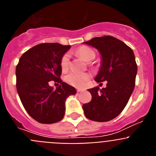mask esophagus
<instances>
[{"mask_svg":"<svg viewBox=\"0 0 156 156\" xmlns=\"http://www.w3.org/2000/svg\"><path fill=\"white\" fill-rule=\"evenodd\" d=\"M77 92H78V93H79V92H81L82 91V90H80V89H77Z\"/></svg>","mask_w":156,"mask_h":156,"instance_id":"obj_1","label":"esophagus"}]
</instances>
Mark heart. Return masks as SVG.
I'll return each mask as SVG.
<instances>
[{"mask_svg": "<svg viewBox=\"0 0 156 156\" xmlns=\"http://www.w3.org/2000/svg\"><path fill=\"white\" fill-rule=\"evenodd\" d=\"M76 54L82 58L84 61L90 62L95 58V52L89 47L82 46L76 50ZM61 68L63 71L66 70L69 64V56L68 54H65L61 59ZM90 79V75L88 73H70L66 76V81L72 86L76 87H83Z\"/></svg>", "mask_w": 156, "mask_h": 156, "instance_id": "b5f03b06", "label": "heart"}]
</instances>
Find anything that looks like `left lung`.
<instances>
[{"mask_svg":"<svg viewBox=\"0 0 156 156\" xmlns=\"http://www.w3.org/2000/svg\"><path fill=\"white\" fill-rule=\"evenodd\" d=\"M84 44L96 48L101 56L94 80L108 83L105 88L88 89L92 98L83 105V109L89 119L107 122L121 113L133 93L137 72L134 54L125 43L111 36L94 37Z\"/></svg>","mask_w":156,"mask_h":156,"instance_id":"1","label":"left lung"}]
</instances>
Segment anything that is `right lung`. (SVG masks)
Returning <instances> with one entry per match:
<instances>
[{"instance_id": "right-lung-1", "label": "right lung", "mask_w": 156, "mask_h": 156, "mask_svg": "<svg viewBox=\"0 0 156 156\" xmlns=\"http://www.w3.org/2000/svg\"><path fill=\"white\" fill-rule=\"evenodd\" d=\"M71 47L58 43H45L33 47L19 58L16 66V88L29 115L41 123L62 120L66 98L76 94L73 87L62 82L61 59ZM53 80L61 85L54 89Z\"/></svg>"}]
</instances>
